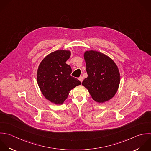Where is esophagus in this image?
<instances>
[{"instance_id": "1", "label": "esophagus", "mask_w": 151, "mask_h": 151, "mask_svg": "<svg viewBox=\"0 0 151 151\" xmlns=\"http://www.w3.org/2000/svg\"><path fill=\"white\" fill-rule=\"evenodd\" d=\"M78 79H79V80L81 82H82V81H83V76H81Z\"/></svg>"}]
</instances>
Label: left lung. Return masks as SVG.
I'll return each mask as SVG.
<instances>
[{"label":"left lung","instance_id":"1","mask_svg":"<svg viewBox=\"0 0 151 151\" xmlns=\"http://www.w3.org/2000/svg\"><path fill=\"white\" fill-rule=\"evenodd\" d=\"M84 58L88 77L82 85L96 102L103 103L109 101L116 93L120 83L116 65L109 57L97 51L85 52Z\"/></svg>","mask_w":151,"mask_h":151}]
</instances>
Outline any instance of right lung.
Masks as SVG:
<instances>
[{
	"label": "right lung",
	"instance_id": "1",
	"mask_svg": "<svg viewBox=\"0 0 151 151\" xmlns=\"http://www.w3.org/2000/svg\"><path fill=\"white\" fill-rule=\"evenodd\" d=\"M70 56L68 50L55 51L43 59L37 69V81L42 94L55 104H63L70 91L81 84L70 75L71 67L66 63Z\"/></svg>",
	"mask_w": 151,
	"mask_h": 151
}]
</instances>
